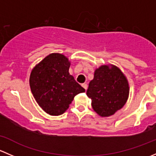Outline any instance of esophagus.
Segmentation results:
<instances>
[{
    "label": "esophagus",
    "mask_w": 156,
    "mask_h": 156,
    "mask_svg": "<svg viewBox=\"0 0 156 156\" xmlns=\"http://www.w3.org/2000/svg\"><path fill=\"white\" fill-rule=\"evenodd\" d=\"M81 86H82V87H84V89L87 90V84H85V83H84V84H81Z\"/></svg>",
    "instance_id": "esophagus-1"
}]
</instances>
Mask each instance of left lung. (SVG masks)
Segmentation results:
<instances>
[{
	"mask_svg": "<svg viewBox=\"0 0 156 156\" xmlns=\"http://www.w3.org/2000/svg\"><path fill=\"white\" fill-rule=\"evenodd\" d=\"M129 91L126 76L119 67L109 64L95 69L87 95L91 99L93 109L100 117H109L126 103Z\"/></svg>",
	"mask_w": 156,
	"mask_h": 156,
	"instance_id": "left-lung-1",
	"label": "left lung"
}]
</instances>
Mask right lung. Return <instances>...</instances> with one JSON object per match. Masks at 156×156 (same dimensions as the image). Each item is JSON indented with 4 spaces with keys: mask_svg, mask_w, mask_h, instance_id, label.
Instances as JSON below:
<instances>
[{
    "mask_svg": "<svg viewBox=\"0 0 156 156\" xmlns=\"http://www.w3.org/2000/svg\"><path fill=\"white\" fill-rule=\"evenodd\" d=\"M71 62L63 54L50 53L31 70L29 84L41 108L50 115H60L84 89L69 72Z\"/></svg>",
    "mask_w": 156,
    "mask_h": 156,
    "instance_id": "1",
    "label": "right lung"
}]
</instances>
